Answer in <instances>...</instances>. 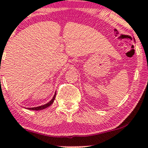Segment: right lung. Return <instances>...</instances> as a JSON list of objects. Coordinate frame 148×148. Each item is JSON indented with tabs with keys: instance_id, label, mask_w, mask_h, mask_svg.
Returning <instances> with one entry per match:
<instances>
[{
	"instance_id": "add662e5",
	"label": "right lung",
	"mask_w": 148,
	"mask_h": 148,
	"mask_svg": "<svg viewBox=\"0 0 148 148\" xmlns=\"http://www.w3.org/2000/svg\"><path fill=\"white\" fill-rule=\"evenodd\" d=\"M55 96H56V93H55V94L54 95V96H53V98H52V100H51L49 102H48L47 103L45 104V105L40 106V107H33V108H30L29 110H44V109H45V108H47L48 107H49V106H50L51 104L53 103L54 100H55Z\"/></svg>"
}]
</instances>
